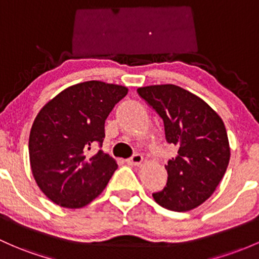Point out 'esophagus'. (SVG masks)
I'll return each instance as SVG.
<instances>
[{"label": "esophagus", "mask_w": 259, "mask_h": 259, "mask_svg": "<svg viewBox=\"0 0 259 259\" xmlns=\"http://www.w3.org/2000/svg\"><path fill=\"white\" fill-rule=\"evenodd\" d=\"M142 162H143L142 154H133L130 159H127V163L131 164V165H140Z\"/></svg>", "instance_id": "esophagus-1"}]
</instances>
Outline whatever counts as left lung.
Segmentation results:
<instances>
[{
  "label": "left lung",
  "mask_w": 259,
  "mask_h": 259,
  "mask_svg": "<svg viewBox=\"0 0 259 259\" xmlns=\"http://www.w3.org/2000/svg\"><path fill=\"white\" fill-rule=\"evenodd\" d=\"M137 93L162 117L166 142L178 148L165 165L166 185L153 197L168 210H193L212 195L226 173L230 144L224 121L180 86L151 85Z\"/></svg>",
  "instance_id": "left-lung-1"
}]
</instances>
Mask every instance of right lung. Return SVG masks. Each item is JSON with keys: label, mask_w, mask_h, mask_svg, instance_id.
Segmentation results:
<instances>
[{"label": "right lung", "mask_w": 259, "mask_h": 259, "mask_svg": "<svg viewBox=\"0 0 259 259\" xmlns=\"http://www.w3.org/2000/svg\"><path fill=\"white\" fill-rule=\"evenodd\" d=\"M127 93L126 86L91 80L65 89L39 111L29 135V162L53 202L80 208L106 188L117 163L101 149L89 151L102 146L105 121Z\"/></svg>", "instance_id": "add662e5"}]
</instances>
